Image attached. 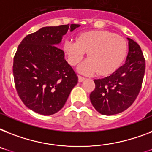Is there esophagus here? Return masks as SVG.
<instances>
[{
  "label": "esophagus",
  "mask_w": 152,
  "mask_h": 152,
  "mask_svg": "<svg viewBox=\"0 0 152 152\" xmlns=\"http://www.w3.org/2000/svg\"><path fill=\"white\" fill-rule=\"evenodd\" d=\"M78 79H79V82H82V81H83L84 80H85V78L82 76H79Z\"/></svg>",
  "instance_id": "esophagus-1"
}]
</instances>
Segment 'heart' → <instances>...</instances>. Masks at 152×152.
<instances>
[{
  "instance_id": "b5f03b06",
  "label": "heart",
  "mask_w": 152,
  "mask_h": 152,
  "mask_svg": "<svg viewBox=\"0 0 152 152\" xmlns=\"http://www.w3.org/2000/svg\"><path fill=\"white\" fill-rule=\"evenodd\" d=\"M64 50L69 64L76 66L85 53L88 59L80 67L83 74L113 73L124 61L128 51L127 42L121 36L108 31H91L82 33L76 41L67 40Z\"/></svg>"
}]
</instances>
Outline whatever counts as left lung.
<instances>
[{"instance_id": "left-lung-1", "label": "left lung", "mask_w": 152, "mask_h": 152, "mask_svg": "<svg viewBox=\"0 0 152 152\" xmlns=\"http://www.w3.org/2000/svg\"><path fill=\"white\" fill-rule=\"evenodd\" d=\"M129 53L125 63L110 76L95 80L90 99L95 110L103 115L121 113L139 95L145 72V59L137 42L128 38Z\"/></svg>"}]
</instances>
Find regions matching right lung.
<instances>
[{
    "label": "right lung",
    "mask_w": 152,
    "mask_h": 152,
    "mask_svg": "<svg viewBox=\"0 0 152 152\" xmlns=\"http://www.w3.org/2000/svg\"><path fill=\"white\" fill-rule=\"evenodd\" d=\"M80 25L42 27L25 37L13 59V76L17 94L30 110L52 115L64 106L78 76L58 47L69 30Z\"/></svg>",
    "instance_id": "1"
}]
</instances>
